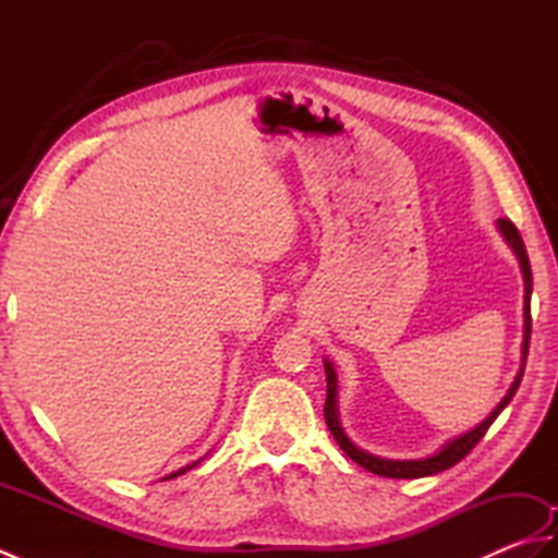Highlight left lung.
<instances>
[{
  "instance_id": "8db88e82",
  "label": "left lung",
  "mask_w": 558,
  "mask_h": 558,
  "mask_svg": "<svg viewBox=\"0 0 558 558\" xmlns=\"http://www.w3.org/2000/svg\"><path fill=\"white\" fill-rule=\"evenodd\" d=\"M499 230L506 236V242L513 246V252L520 260V268H523V278H525V342H523V366H520V374L515 376V384L508 390V396L499 402V408H496L487 420H484L477 429H472L468 434H462L456 441H450L441 453H436L432 458H424V460H384V458H376L372 453H366V450L354 446L350 438L345 436V432L340 429V422H338V410H336V372L333 366L326 362V405H324V417L330 434L338 441V446L345 450V456L352 458L357 465H362L364 470L374 472V475H381V477H393V480H414V477H426V475H436V472H444L448 468H453L456 462H460L465 458L472 448H475L482 436L489 432V426L494 424V420L499 417L501 410L511 402V398L515 396V390L520 386V378H523V369H525V360H527V348H530V330H532V316H530V294H532V270H530V258L525 252V244H523V236H520L515 225L508 220V218H499Z\"/></svg>"
}]
</instances>
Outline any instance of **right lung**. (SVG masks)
I'll list each match as a JSON object with an SVG mask.
<instances>
[{"label":"right lung","mask_w":558,"mask_h":558,"mask_svg":"<svg viewBox=\"0 0 558 558\" xmlns=\"http://www.w3.org/2000/svg\"><path fill=\"white\" fill-rule=\"evenodd\" d=\"M194 465H196V462H194ZM194 465H186V468H182V470H177V472H174V475H170V480H172V477H177V475H182V472H186V470H192Z\"/></svg>","instance_id":"obj_1"}]
</instances>
